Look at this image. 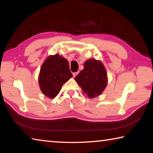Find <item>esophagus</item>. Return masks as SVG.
<instances>
[{"instance_id":"1","label":"esophagus","mask_w":153,"mask_h":153,"mask_svg":"<svg viewBox=\"0 0 153 153\" xmlns=\"http://www.w3.org/2000/svg\"><path fill=\"white\" fill-rule=\"evenodd\" d=\"M79 74V71H77V72H74V73H73V76H74V77H76L77 74Z\"/></svg>"}]
</instances>
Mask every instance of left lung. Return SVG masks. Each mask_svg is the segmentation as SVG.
I'll list each match as a JSON object with an SVG mask.
<instances>
[{
	"mask_svg": "<svg viewBox=\"0 0 153 153\" xmlns=\"http://www.w3.org/2000/svg\"><path fill=\"white\" fill-rule=\"evenodd\" d=\"M76 82L89 98L102 94L107 84V74L100 60L89 59L84 63V68L75 77Z\"/></svg>",
	"mask_w": 153,
	"mask_h": 153,
	"instance_id": "left-lung-1",
	"label": "left lung"
}]
</instances>
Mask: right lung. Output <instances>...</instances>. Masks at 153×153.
I'll use <instances>...</instances> for the list:
<instances>
[{
	"mask_svg": "<svg viewBox=\"0 0 153 153\" xmlns=\"http://www.w3.org/2000/svg\"><path fill=\"white\" fill-rule=\"evenodd\" d=\"M72 76L66 59L58 53L51 55L42 65L38 76L39 86L46 96L54 98L62 85Z\"/></svg>",
	"mask_w": 153,
	"mask_h": 153,
	"instance_id": "right-lung-1",
	"label": "right lung"
}]
</instances>
